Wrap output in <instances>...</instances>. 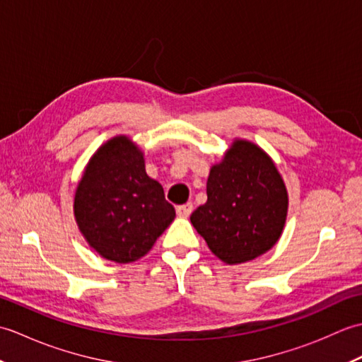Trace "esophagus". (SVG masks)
<instances>
[{
	"label": "esophagus",
	"instance_id": "esophagus-1",
	"mask_svg": "<svg viewBox=\"0 0 362 362\" xmlns=\"http://www.w3.org/2000/svg\"><path fill=\"white\" fill-rule=\"evenodd\" d=\"M177 216L179 218H188L191 211H193V204H185V205H179L177 206Z\"/></svg>",
	"mask_w": 362,
	"mask_h": 362
}]
</instances>
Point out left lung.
<instances>
[{"instance_id": "1", "label": "left lung", "mask_w": 362, "mask_h": 362, "mask_svg": "<svg viewBox=\"0 0 362 362\" xmlns=\"http://www.w3.org/2000/svg\"><path fill=\"white\" fill-rule=\"evenodd\" d=\"M206 197L189 219L226 264L255 259L280 240L288 189L274 160L258 144L235 138L210 169Z\"/></svg>"}]
</instances>
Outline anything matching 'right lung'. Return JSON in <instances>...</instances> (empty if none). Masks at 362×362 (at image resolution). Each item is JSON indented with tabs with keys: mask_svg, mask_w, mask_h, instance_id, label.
I'll return each mask as SVG.
<instances>
[{
	"mask_svg": "<svg viewBox=\"0 0 362 362\" xmlns=\"http://www.w3.org/2000/svg\"><path fill=\"white\" fill-rule=\"evenodd\" d=\"M73 210L90 247L119 264L144 257L175 218L163 188L146 174L143 151L126 135L110 138L91 156Z\"/></svg>",
	"mask_w": 362,
	"mask_h": 362,
	"instance_id": "obj_1",
	"label": "right lung"
}]
</instances>
